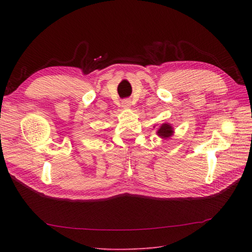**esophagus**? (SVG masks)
Wrapping results in <instances>:
<instances>
[{"label":"esophagus","mask_w":252,"mask_h":252,"mask_svg":"<svg viewBox=\"0 0 252 252\" xmlns=\"http://www.w3.org/2000/svg\"><path fill=\"white\" fill-rule=\"evenodd\" d=\"M122 105L125 106V107H129L130 106V101H127V100H126V101H123L122 103Z\"/></svg>","instance_id":"esophagus-1"}]
</instances>
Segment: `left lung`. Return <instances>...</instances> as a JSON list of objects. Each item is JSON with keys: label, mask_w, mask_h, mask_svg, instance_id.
Wrapping results in <instances>:
<instances>
[{"label": "left lung", "mask_w": 252, "mask_h": 252, "mask_svg": "<svg viewBox=\"0 0 252 252\" xmlns=\"http://www.w3.org/2000/svg\"><path fill=\"white\" fill-rule=\"evenodd\" d=\"M157 134L161 138H169L173 134V127L169 123H162L157 131Z\"/></svg>", "instance_id": "left-lung-1"}]
</instances>
